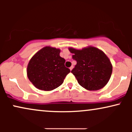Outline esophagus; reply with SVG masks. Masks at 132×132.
Wrapping results in <instances>:
<instances>
[{
    "label": "esophagus",
    "instance_id": "34e87169",
    "mask_svg": "<svg viewBox=\"0 0 132 132\" xmlns=\"http://www.w3.org/2000/svg\"><path fill=\"white\" fill-rule=\"evenodd\" d=\"M69 69H70V70L71 71V70H72V69H73V66H71V67L70 68H69Z\"/></svg>",
    "mask_w": 132,
    "mask_h": 132
}]
</instances>
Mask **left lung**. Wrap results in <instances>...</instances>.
I'll use <instances>...</instances> for the list:
<instances>
[{"mask_svg":"<svg viewBox=\"0 0 132 132\" xmlns=\"http://www.w3.org/2000/svg\"><path fill=\"white\" fill-rule=\"evenodd\" d=\"M69 50L77 62L71 72L79 85L87 90H97L107 84L112 72V65L102 50L93 46L82 50L69 48Z\"/></svg>","mask_w":132,"mask_h":132,"instance_id":"1","label":"left lung"}]
</instances>
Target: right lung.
Returning <instances> with one entry per match:
<instances>
[{"mask_svg": "<svg viewBox=\"0 0 132 132\" xmlns=\"http://www.w3.org/2000/svg\"><path fill=\"white\" fill-rule=\"evenodd\" d=\"M60 50L51 46L41 49L33 55L27 66V76L35 87L45 91L57 88L70 72L65 67Z\"/></svg>", "mask_w": 132, "mask_h": 132, "instance_id": "right-lung-1", "label": "right lung"}]
</instances>
